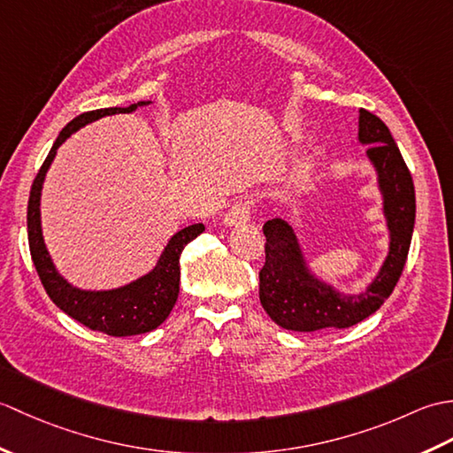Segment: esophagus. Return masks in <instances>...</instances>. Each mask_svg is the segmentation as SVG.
<instances>
[{
  "label": "esophagus",
  "mask_w": 453,
  "mask_h": 453,
  "mask_svg": "<svg viewBox=\"0 0 453 453\" xmlns=\"http://www.w3.org/2000/svg\"><path fill=\"white\" fill-rule=\"evenodd\" d=\"M251 210H253V200L251 198H239L235 204L227 210L224 221L227 226H239L247 224L251 219Z\"/></svg>",
  "instance_id": "esophagus-1"
}]
</instances>
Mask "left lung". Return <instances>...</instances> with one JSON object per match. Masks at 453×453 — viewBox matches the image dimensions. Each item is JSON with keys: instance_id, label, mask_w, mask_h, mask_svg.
Here are the masks:
<instances>
[{"instance_id": "1", "label": "left lung", "mask_w": 453, "mask_h": 453, "mask_svg": "<svg viewBox=\"0 0 453 453\" xmlns=\"http://www.w3.org/2000/svg\"><path fill=\"white\" fill-rule=\"evenodd\" d=\"M358 138L362 143H370L368 157L378 171L383 211L391 232L389 255L368 290L360 296H341L307 273L288 221L268 219L263 226L266 258L258 273V297L268 317L282 329L311 333L360 323L380 310L405 268L417 211L411 171L389 128L365 109H360Z\"/></svg>"}]
</instances>
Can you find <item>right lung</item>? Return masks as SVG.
Returning <instances> with one entry per match:
<instances>
[{"instance_id":"1","label":"right lung","mask_w":453,"mask_h":453,"mask_svg":"<svg viewBox=\"0 0 453 453\" xmlns=\"http://www.w3.org/2000/svg\"><path fill=\"white\" fill-rule=\"evenodd\" d=\"M138 104H130L127 109L112 107L89 111L80 114V117H75L67 124L60 132V136L56 138L50 153H48L42 163V167L36 173L27 206L28 249H31L33 263L46 294L50 296V300L60 307L64 313L73 317L75 321L89 326L93 331H99L111 336H130L148 333L157 329V326L167 319L173 305L177 303L179 297L180 253L182 249L187 247V243H190L192 239H196L204 232V226H188L173 235L156 268H153L150 274L142 276L140 280L119 288V290L83 292L67 284L64 278L56 273L52 258L44 247L41 229V210H38V206H41V190L46 171L50 167V163L56 156V150L62 146L65 138H70V134L85 127V124H89L101 117H107V114L136 111Z\"/></svg>"}]
</instances>
